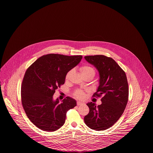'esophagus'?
Wrapping results in <instances>:
<instances>
[{
    "mask_svg": "<svg viewBox=\"0 0 153 153\" xmlns=\"http://www.w3.org/2000/svg\"><path fill=\"white\" fill-rule=\"evenodd\" d=\"M83 104V102H80V101H77V102H76V104L78 106H79V105H82Z\"/></svg>",
    "mask_w": 153,
    "mask_h": 153,
    "instance_id": "esophagus-1",
    "label": "esophagus"
}]
</instances>
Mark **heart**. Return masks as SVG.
Segmentation results:
<instances>
[{"label":"heart","instance_id":"heart-1","mask_svg":"<svg viewBox=\"0 0 153 153\" xmlns=\"http://www.w3.org/2000/svg\"><path fill=\"white\" fill-rule=\"evenodd\" d=\"M80 71L83 76L90 75L93 78L94 76V75H96L95 70L92 67L88 65H82L80 67ZM71 73H72V70H70L66 74L65 76V80H67L69 79ZM85 95H86L85 91L83 90H79V89L76 90L74 93V96L78 99H79V100L84 99L85 97Z\"/></svg>","mask_w":153,"mask_h":153}]
</instances>
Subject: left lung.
Listing matches in <instances>:
<instances>
[{
  "label": "left lung",
  "mask_w": 153,
  "mask_h": 153,
  "mask_svg": "<svg viewBox=\"0 0 153 153\" xmlns=\"http://www.w3.org/2000/svg\"><path fill=\"white\" fill-rule=\"evenodd\" d=\"M85 59L100 74V85L93 97H101L102 104H87L90 111L84 121L89 128L103 131L115 124L126 109L129 94L126 74L111 57L101 55L86 56Z\"/></svg>",
  "instance_id": "left-lung-1"
}]
</instances>
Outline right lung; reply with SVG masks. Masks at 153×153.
<instances>
[{
  "instance_id": "add662e5",
  "label": "right lung",
  "mask_w": 153,
  "mask_h": 153,
  "mask_svg": "<svg viewBox=\"0 0 153 153\" xmlns=\"http://www.w3.org/2000/svg\"><path fill=\"white\" fill-rule=\"evenodd\" d=\"M82 56L43 55L30 65L21 85V102L33 124L44 131L53 132L65 124L66 114L76 105L69 97L59 104L54 101L55 90L65 83L66 74L78 65Z\"/></svg>"
}]
</instances>
